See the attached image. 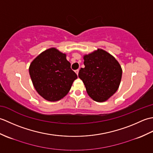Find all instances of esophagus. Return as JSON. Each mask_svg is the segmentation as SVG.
Wrapping results in <instances>:
<instances>
[{
	"mask_svg": "<svg viewBox=\"0 0 153 153\" xmlns=\"http://www.w3.org/2000/svg\"><path fill=\"white\" fill-rule=\"evenodd\" d=\"M75 72H76V74L77 75H78V73H79V70H76V71H75Z\"/></svg>",
	"mask_w": 153,
	"mask_h": 153,
	"instance_id": "34e87169",
	"label": "esophagus"
}]
</instances>
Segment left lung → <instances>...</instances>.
Segmentation results:
<instances>
[{
    "label": "left lung",
    "instance_id": "left-lung-1",
    "mask_svg": "<svg viewBox=\"0 0 153 153\" xmlns=\"http://www.w3.org/2000/svg\"><path fill=\"white\" fill-rule=\"evenodd\" d=\"M85 68L78 76L83 81L87 93L97 102H104L118 90L122 70L118 61L106 51L98 48L84 55Z\"/></svg>",
    "mask_w": 153,
    "mask_h": 153
}]
</instances>
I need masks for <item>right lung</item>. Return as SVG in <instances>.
<instances>
[{"label": "right lung", "instance_id": "right-lung-1", "mask_svg": "<svg viewBox=\"0 0 153 153\" xmlns=\"http://www.w3.org/2000/svg\"><path fill=\"white\" fill-rule=\"evenodd\" d=\"M29 71L35 90L45 100L57 101L70 91L77 76L66 54L56 48L43 51L31 63Z\"/></svg>", "mask_w": 153, "mask_h": 153}]
</instances>
